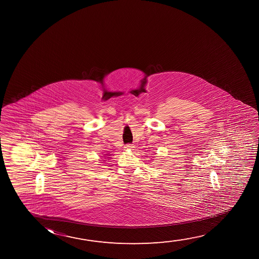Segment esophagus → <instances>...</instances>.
<instances>
[{"instance_id":"34e87169","label":"esophagus","mask_w":259,"mask_h":259,"mask_svg":"<svg viewBox=\"0 0 259 259\" xmlns=\"http://www.w3.org/2000/svg\"><path fill=\"white\" fill-rule=\"evenodd\" d=\"M133 148H134L133 144H126V145L124 146V149H133Z\"/></svg>"}]
</instances>
